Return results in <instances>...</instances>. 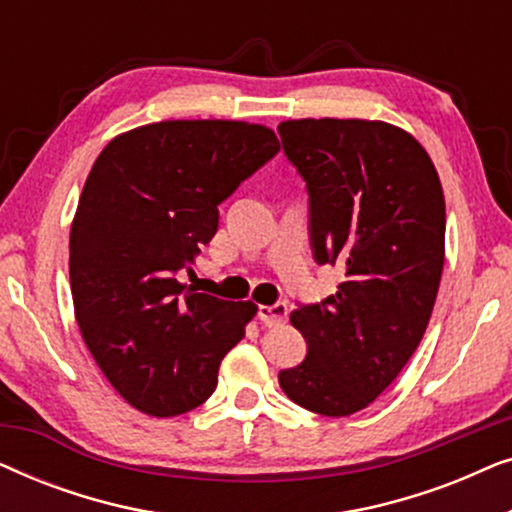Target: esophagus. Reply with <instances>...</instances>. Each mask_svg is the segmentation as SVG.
Masks as SVG:
<instances>
[{"instance_id":"obj_1","label":"esophagus","mask_w":512,"mask_h":512,"mask_svg":"<svg viewBox=\"0 0 512 512\" xmlns=\"http://www.w3.org/2000/svg\"><path fill=\"white\" fill-rule=\"evenodd\" d=\"M286 314H289V307L286 303H275V305H261L258 307V317L265 326H277L286 321Z\"/></svg>"}]
</instances>
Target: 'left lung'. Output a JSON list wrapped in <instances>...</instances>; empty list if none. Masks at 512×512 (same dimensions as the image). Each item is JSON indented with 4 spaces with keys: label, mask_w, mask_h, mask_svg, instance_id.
Instances as JSON below:
<instances>
[{
    "label": "left lung",
    "mask_w": 512,
    "mask_h": 512,
    "mask_svg": "<svg viewBox=\"0 0 512 512\" xmlns=\"http://www.w3.org/2000/svg\"><path fill=\"white\" fill-rule=\"evenodd\" d=\"M277 130L310 193L314 258L345 268L331 298L291 312L307 356L279 387L300 408L347 417L396 380L429 326L445 263L443 186L398 125L293 118Z\"/></svg>",
    "instance_id": "left-lung-1"
}]
</instances>
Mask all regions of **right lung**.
<instances>
[{"instance_id": "1", "label": "right lung", "mask_w": 512, "mask_h": 512, "mask_svg": "<svg viewBox=\"0 0 512 512\" xmlns=\"http://www.w3.org/2000/svg\"><path fill=\"white\" fill-rule=\"evenodd\" d=\"M279 151L268 125L160 121L121 132L83 184L69 230L74 317L118 396L151 417L198 408L256 317L251 300L179 282L219 228V202Z\"/></svg>"}]
</instances>
